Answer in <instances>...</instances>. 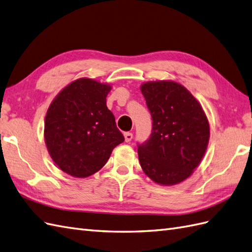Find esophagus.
Listing matches in <instances>:
<instances>
[{
  "mask_svg": "<svg viewBox=\"0 0 252 252\" xmlns=\"http://www.w3.org/2000/svg\"><path fill=\"white\" fill-rule=\"evenodd\" d=\"M133 138V134L130 133V132H126L125 133V140L126 141V143H130V141L132 140Z\"/></svg>",
  "mask_w": 252,
  "mask_h": 252,
  "instance_id": "34e87169",
  "label": "esophagus"
}]
</instances>
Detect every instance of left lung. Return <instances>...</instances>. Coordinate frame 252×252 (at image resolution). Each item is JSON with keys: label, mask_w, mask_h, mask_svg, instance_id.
<instances>
[{"label": "left lung", "mask_w": 252, "mask_h": 252, "mask_svg": "<svg viewBox=\"0 0 252 252\" xmlns=\"http://www.w3.org/2000/svg\"><path fill=\"white\" fill-rule=\"evenodd\" d=\"M152 117V133L138 145L141 168L159 185H176L191 176L210 139L202 106L188 89L173 81L140 86Z\"/></svg>", "instance_id": "left-lung-1"}]
</instances>
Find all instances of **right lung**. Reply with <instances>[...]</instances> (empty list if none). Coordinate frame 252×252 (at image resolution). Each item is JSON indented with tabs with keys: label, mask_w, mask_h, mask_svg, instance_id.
Wrapping results in <instances>:
<instances>
[{
	"label": "right lung",
	"mask_w": 252,
	"mask_h": 252,
	"mask_svg": "<svg viewBox=\"0 0 252 252\" xmlns=\"http://www.w3.org/2000/svg\"><path fill=\"white\" fill-rule=\"evenodd\" d=\"M112 86L88 77L71 82L51 103L44 141L57 167L74 178H87L106 164L125 137L106 106Z\"/></svg>",
	"instance_id": "add662e5"
}]
</instances>
